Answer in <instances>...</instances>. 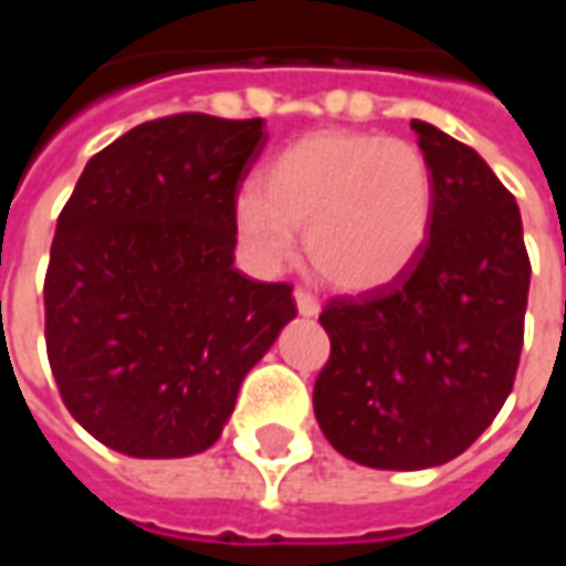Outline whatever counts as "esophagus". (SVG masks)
Returning a JSON list of instances; mask_svg holds the SVG:
<instances>
[{
  "mask_svg": "<svg viewBox=\"0 0 566 566\" xmlns=\"http://www.w3.org/2000/svg\"><path fill=\"white\" fill-rule=\"evenodd\" d=\"M294 300L300 315H318V310H322V306H318V296L312 294V291H306V287H296Z\"/></svg>",
  "mask_w": 566,
  "mask_h": 566,
  "instance_id": "esophagus-1",
  "label": "esophagus"
}]
</instances>
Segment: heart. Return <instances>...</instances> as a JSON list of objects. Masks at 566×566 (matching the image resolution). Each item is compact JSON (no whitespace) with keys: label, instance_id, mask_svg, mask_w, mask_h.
<instances>
[{"label":"heart","instance_id":"b5f03b06","mask_svg":"<svg viewBox=\"0 0 566 566\" xmlns=\"http://www.w3.org/2000/svg\"><path fill=\"white\" fill-rule=\"evenodd\" d=\"M434 214L420 146L370 132L310 134L279 153L263 192L235 201V232L260 270H279L306 229L312 266L343 291H374L417 260Z\"/></svg>","mask_w":566,"mask_h":566}]
</instances>
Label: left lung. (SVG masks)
I'll return each mask as SVG.
<instances>
[{
    "label": "left lung",
    "instance_id": "1",
    "mask_svg": "<svg viewBox=\"0 0 566 566\" xmlns=\"http://www.w3.org/2000/svg\"><path fill=\"white\" fill-rule=\"evenodd\" d=\"M410 128L432 165L429 239L395 282L327 300L331 358L312 389L346 460L398 472L460 457L500 413L531 291L515 196L472 146L429 122Z\"/></svg>",
    "mask_w": 566,
    "mask_h": 566
}]
</instances>
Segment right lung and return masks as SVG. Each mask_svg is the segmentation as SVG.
<instances>
[{
	"mask_svg": "<svg viewBox=\"0 0 566 566\" xmlns=\"http://www.w3.org/2000/svg\"><path fill=\"white\" fill-rule=\"evenodd\" d=\"M266 140L263 118H153L91 156L63 205L42 287L49 365L106 448H211L296 315L291 284L232 266L235 199Z\"/></svg>",
	"mask_w": 566,
	"mask_h": 566,
	"instance_id": "add662e5",
	"label": "right lung"
}]
</instances>
